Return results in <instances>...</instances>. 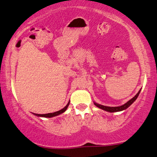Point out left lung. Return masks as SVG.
<instances>
[{"label": "left lung", "instance_id": "1", "mask_svg": "<svg viewBox=\"0 0 157 157\" xmlns=\"http://www.w3.org/2000/svg\"><path fill=\"white\" fill-rule=\"evenodd\" d=\"M140 92V90H139V92H138L137 94L132 99H130V101H128V102L126 103V104H124V105H122V106H116V107H111V106H103V105H100L98 104H96V103H94V104L96 105L97 107H98V108L101 109L103 110H105L106 111V112H120V111H122V110H124L126 109L127 108H128L129 106L131 105L132 103H133L136 100L137 98H138V95H139V93Z\"/></svg>", "mask_w": 157, "mask_h": 157}]
</instances>
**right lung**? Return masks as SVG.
<instances>
[{
	"label": "right lung",
	"instance_id": "right-lung-1",
	"mask_svg": "<svg viewBox=\"0 0 157 157\" xmlns=\"http://www.w3.org/2000/svg\"><path fill=\"white\" fill-rule=\"evenodd\" d=\"M69 104V101L68 102V104L66 106L64 107V109H62L58 111V112H53V113H48V114H35V115H36L37 117H55V116H57V115L60 114H62L63 112H64L65 111L67 110V107H68Z\"/></svg>",
	"mask_w": 157,
	"mask_h": 157
}]
</instances>
